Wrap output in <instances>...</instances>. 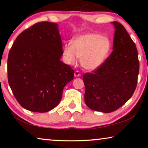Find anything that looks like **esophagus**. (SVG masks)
<instances>
[{
  "label": "esophagus",
  "instance_id": "esophagus-1",
  "mask_svg": "<svg viewBox=\"0 0 148 148\" xmlns=\"http://www.w3.org/2000/svg\"><path fill=\"white\" fill-rule=\"evenodd\" d=\"M75 77H80L81 76V73H79V71H76L75 72Z\"/></svg>",
  "mask_w": 148,
  "mask_h": 148
}]
</instances>
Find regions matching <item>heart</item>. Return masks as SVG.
Masks as SVG:
<instances>
[{
  "label": "heart",
  "mask_w": 148,
  "mask_h": 148,
  "mask_svg": "<svg viewBox=\"0 0 148 148\" xmlns=\"http://www.w3.org/2000/svg\"><path fill=\"white\" fill-rule=\"evenodd\" d=\"M111 49V42L106 36L98 34H86L77 36L63 48V56L70 64L81 59V64L85 69H96L108 57Z\"/></svg>",
  "instance_id": "1"
}]
</instances>
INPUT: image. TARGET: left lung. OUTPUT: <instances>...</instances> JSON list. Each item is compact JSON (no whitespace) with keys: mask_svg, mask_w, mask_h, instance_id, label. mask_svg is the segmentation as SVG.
I'll return each instance as SVG.
<instances>
[{"mask_svg":"<svg viewBox=\"0 0 148 148\" xmlns=\"http://www.w3.org/2000/svg\"><path fill=\"white\" fill-rule=\"evenodd\" d=\"M113 51L92 73L83 75L85 102L93 110L108 113L125 104L136 89L139 62L136 46L124 26L117 21Z\"/></svg>","mask_w":148,"mask_h":148,"instance_id":"8db88e82","label":"left lung"}]
</instances>
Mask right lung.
Segmentation results:
<instances>
[{
  "label": "right lung",
  "instance_id": "1",
  "mask_svg": "<svg viewBox=\"0 0 148 148\" xmlns=\"http://www.w3.org/2000/svg\"><path fill=\"white\" fill-rule=\"evenodd\" d=\"M62 43L58 25L39 22L22 32L9 50L8 82L19 104L32 112H46L61 100L74 71L60 60Z\"/></svg>",
  "mask_w": 148,
  "mask_h": 148
}]
</instances>
